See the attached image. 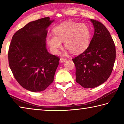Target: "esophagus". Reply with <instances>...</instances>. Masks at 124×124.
<instances>
[{
    "label": "esophagus",
    "mask_w": 124,
    "mask_h": 124,
    "mask_svg": "<svg viewBox=\"0 0 124 124\" xmlns=\"http://www.w3.org/2000/svg\"><path fill=\"white\" fill-rule=\"evenodd\" d=\"M66 61H67V59L65 58H60V62L61 63L64 62H66Z\"/></svg>",
    "instance_id": "esophagus-1"
}]
</instances>
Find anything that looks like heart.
<instances>
[{"mask_svg": "<svg viewBox=\"0 0 124 124\" xmlns=\"http://www.w3.org/2000/svg\"><path fill=\"white\" fill-rule=\"evenodd\" d=\"M54 33V35L46 37L47 44L54 54L58 53L62 42L71 52L79 54L87 49L91 40V31L84 23L66 21L56 27Z\"/></svg>", "mask_w": 124, "mask_h": 124, "instance_id": "obj_1", "label": "heart"}]
</instances>
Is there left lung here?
I'll return each instance as SVG.
<instances>
[{
    "label": "left lung",
    "instance_id": "obj_1",
    "mask_svg": "<svg viewBox=\"0 0 124 124\" xmlns=\"http://www.w3.org/2000/svg\"><path fill=\"white\" fill-rule=\"evenodd\" d=\"M95 29L90 45L73 58L77 82L83 87H96L107 80L114 67L116 51L110 33L101 22L90 20Z\"/></svg>",
    "mask_w": 124,
    "mask_h": 124
}]
</instances>
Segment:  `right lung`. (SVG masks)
<instances>
[{
	"label": "right lung",
	"mask_w": 124,
	"mask_h": 124,
	"mask_svg": "<svg viewBox=\"0 0 124 124\" xmlns=\"http://www.w3.org/2000/svg\"><path fill=\"white\" fill-rule=\"evenodd\" d=\"M54 21L47 17L31 22L12 38L10 68L19 84L30 91H44L54 81L60 58L46 47L47 28Z\"/></svg>",
	"instance_id": "obj_1"
}]
</instances>
